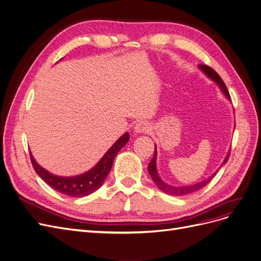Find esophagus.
<instances>
[{
  "instance_id": "34e87169",
  "label": "esophagus",
  "mask_w": 261,
  "mask_h": 261,
  "mask_svg": "<svg viewBox=\"0 0 261 261\" xmlns=\"http://www.w3.org/2000/svg\"><path fill=\"white\" fill-rule=\"evenodd\" d=\"M135 133H149L150 132V126L146 121H140L134 127Z\"/></svg>"
}]
</instances>
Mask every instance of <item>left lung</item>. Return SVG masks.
I'll return each mask as SVG.
<instances>
[{"instance_id":"obj_1","label":"left lung","mask_w":261,"mask_h":261,"mask_svg":"<svg viewBox=\"0 0 261 261\" xmlns=\"http://www.w3.org/2000/svg\"><path fill=\"white\" fill-rule=\"evenodd\" d=\"M200 69L202 70V72L205 73L207 76H209L212 81H214L215 83H217L219 85V87L222 89V92L225 94V96L227 97L228 99H230V96H229V93H228V89L227 87H226L224 81L222 80V77L215 72L211 67L207 66V65H199L198 66ZM229 155H230V152H228V154L226 155L224 162L222 163L221 166H223L226 162L228 161L229 159ZM155 161H156V147L154 145V155L153 158L151 159V161L148 165V172H149V175L151 176L152 180L154 185L160 189L162 192H164V193L168 194V195H174V196H181V195H188V194H191V193H194V192L200 190L201 188L205 187L206 185H208L210 181L212 180V178L215 176V174H217V172H215L212 176H210L208 179L201 181V182H198V184H195L193 186H187V187H172V186H168L166 185L164 181L160 178V176L158 175V172H156V166H155Z\"/></svg>"}]
</instances>
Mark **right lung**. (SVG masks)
<instances>
[{"instance_id":"1","label":"right lung","mask_w":261,"mask_h":261,"mask_svg":"<svg viewBox=\"0 0 261 261\" xmlns=\"http://www.w3.org/2000/svg\"><path fill=\"white\" fill-rule=\"evenodd\" d=\"M129 139V133H124L122 137H120L113 144V146L106 152L102 159L92 169H89L88 172L82 175L74 177H61L49 173L47 169L42 168L35 161L32 153L31 161L37 175L55 191L71 197L87 196L94 193L95 191L102 186L105 179L111 171L115 155L128 143Z\"/></svg>"}]
</instances>
